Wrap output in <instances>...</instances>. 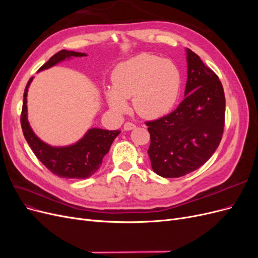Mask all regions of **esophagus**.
Listing matches in <instances>:
<instances>
[{"mask_svg":"<svg viewBox=\"0 0 258 258\" xmlns=\"http://www.w3.org/2000/svg\"><path fill=\"white\" fill-rule=\"evenodd\" d=\"M135 128H136V124H135V123H132V122H130V121H127L126 123L123 124V129L126 130V131L132 130V129H135Z\"/></svg>","mask_w":258,"mask_h":258,"instance_id":"obj_1","label":"esophagus"}]
</instances>
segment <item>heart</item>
<instances>
[{
  "mask_svg": "<svg viewBox=\"0 0 258 258\" xmlns=\"http://www.w3.org/2000/svg\"><path fill=\"white\" fill-rule=\"evenodd\" d=\"M182 77L169 60L142 53L122 62L113 73V88L106 91L107 103L116 113L128 111L132 99L135 111L144 118H157L174 106Z\"/></svg>",
  "mask_w": 258,
  "mask_h": 258,
  "instance_id": "b5f03b06",
  "label": "heart"
}]
</instances>
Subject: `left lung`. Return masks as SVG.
I'll use <instances>...</instances> for the list:
<instances>
[{"label": "left lung", "mask_w": 258, "mask_h": 258, "mask_svg": "<svg viewBox=\"0 0 258 258\" xmlns=\"http://www.w3.org/2000/svg\"><path fill=\"white\" fill-rule=\"evenodd\" d=\"M186 52L185 99L172 113L145 122L152 168L162 177H181L200 168L216 151L224 132L223 85L198 54Z\"/></svg>", "instance_id": "1"}]
</instances>
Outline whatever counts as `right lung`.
<instances>
[{
	"label": "right lung",
	"instance_id": "obj_1",
	"mask_svg": "<svg viewBox=\"0 0 258 258\" xmlns=\"http://www.w3.org/2000/svg\"><path fill=\"white\" fill-rule=\"evenodd\" d=\"M86 53L62 49L43 64L38 71L51 68L60 61L72 57H84ZM33 77L29 80L25 92L21 111V128L31 150L50 172L63 178H87L100 168L104 156L110 151L115 138L120 134L119 130H104L99 128L89 129L79 142L73 145L54 147L44 143L31 129L27 114L28 88Z\"/></svg>",
	"mask_w": 258,
	"mask_h": 258
}]
</instances>
